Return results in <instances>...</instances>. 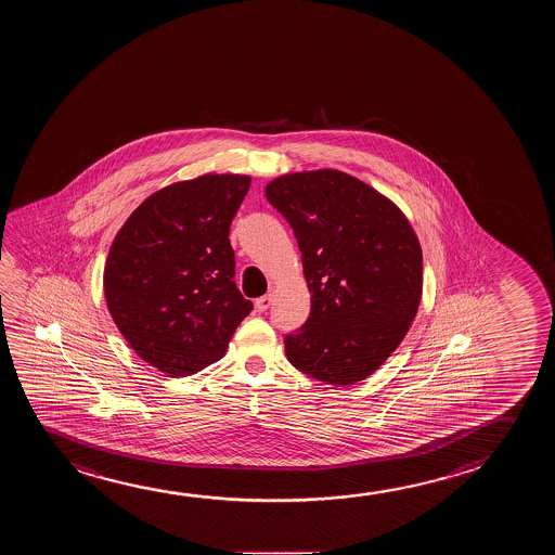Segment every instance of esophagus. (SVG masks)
<instances>
[{
    "label": "esophagus",
    "mask_w": 555,
    "mask_h": 555,
    "mask_svg": "<svg viewBox=\"0 0 555 555\" xmlns=\"http://www.w3.org/2000/svg\"><path fill=\"white\" fill-rule=\"evenodd\" d=\"M271 299H273V296H271V294H267V296H261V298H257V311H259V313H263V311H267V309H269V306H271Z\"/></svg>",
    "instance_id": "1"
}]
</instances>
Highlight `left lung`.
I'll list each match as a JSON object with an SVG mask.
<instances>
[{
  "label": "left lung",
  "instance_id": "1",
  "mask_svg": "<svg viewBox=\"0 0 555 555\" xmlns=\"http://www.w3.org/2000/svg\"><path fill=\"white\" fill-rule=\"evenodd\" d=\"M267 201L298 238L311 313L288 361L330 386L369 378L401 346L422 299V248L395 202L338 169L276 177Z\"/></svg>",
  "mask_w": 555,
  "mask_h": 555
}]
</instances>
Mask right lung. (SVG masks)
<instances>
[{
  "mask_svg": "<svg viewBox=\"0 0 555 555\" xmlns=\"http://www.w3.org/2000/svg\"><path fill=\"white\" fill-rule=\"evenodd\" d=\"M251 177L206 173L151 194L106 257L103 286L121 336L171 378L225 354L251 301L234 284L229 229Z\"/></svg>",
  "mask_w": 555,
  "mask_h": 555,
  "instance_id": "right-lung-1",
  "label": "right lung"
}]
</instances>
